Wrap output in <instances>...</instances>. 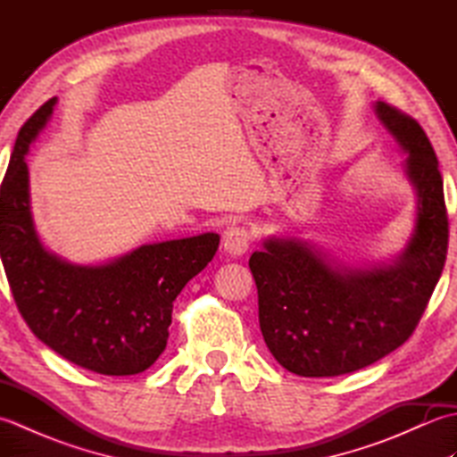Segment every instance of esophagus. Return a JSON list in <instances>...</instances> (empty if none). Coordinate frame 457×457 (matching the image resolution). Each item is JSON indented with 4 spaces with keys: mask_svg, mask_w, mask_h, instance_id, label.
Segmentation results:
<instances>
[{
    "mask_svg": "<svg viewBox=\"0 0 457 457\" xmlns=\"http://www.w3.org/2000/svg\"><path fill=\"white\" fill-rule=\"evenodd\" d=\"M251 244V229L245 226H231L223 231L221 247L231 257L244 255Z\"/></svg>",
    "mask_w": 457,
    "mask_h": 457,
    "instance_id": "obj_1",
    "label": "esophagus"
}]
</instances>
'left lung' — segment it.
Wrapping results in <instances>:
<instances>
[{"label":"left lung","instance_id":"8db88e82","mask_svg":"<svg viewBox=\"0 0 457 457\" xmlns=\"http://www.w3.org/2000/svg\"><path fill=\"white\" fill-rule=\"evenodd\" d=\"M406 159L416 190V221L393 265L352 269L298 239L269 237L249 259L259 295V326L269 352L300 377H337L371 365L419 326L448 253L444 180L420 123L375 104Z\"/></svg>","mask_w":457,"mask_h":457}]
</instances>
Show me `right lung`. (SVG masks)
Wrapping results in <instances>:
<instances>
[{"instance_id":"obj_1","label":"right lung","mask_w":457,"mask_h":457,"mask_svg":"<svg viewBox=\"0 0 457 457\" xmlns=\"http://www.w3.org/2000/svg\"><path fill=\"white\" fill-rule=\"evenodd\" d=\"M54 102L25 121L0 187L2 263L19 312L43 344L94 373L137 375L167 347L172 303L216 255L220 236L141 245L96 267L46 251L33 223L25 154Z\"/></svg>"}]
</instances>
